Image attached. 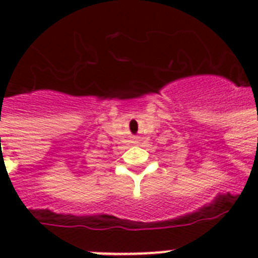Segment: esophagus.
<instances>
[{"instance_id": "34e87169", "label": "esophagus", "mask_w": 258, "mask_h": 258, "mask_svg": "<svg viewBox=\"0 0 258 258\" xmlns=\"http://www.w3.org/2000/svg\"><path fill=\"white\" fill-rule=\"evenodd\" d=\"M138 141H139V138H134V142H135V143H137Z\"/></svg>"}]
</instances>
